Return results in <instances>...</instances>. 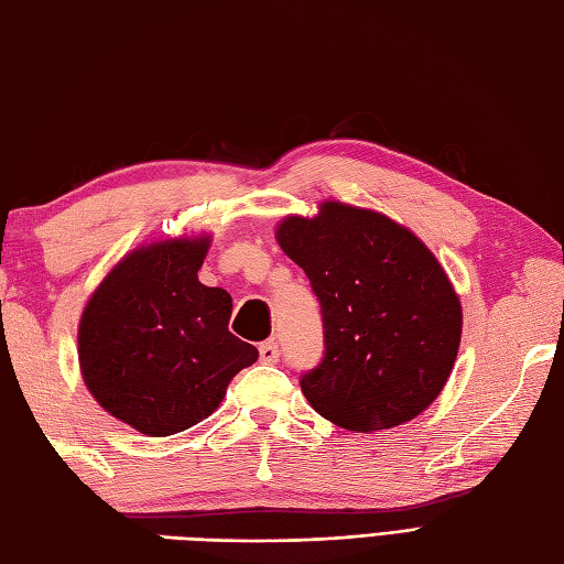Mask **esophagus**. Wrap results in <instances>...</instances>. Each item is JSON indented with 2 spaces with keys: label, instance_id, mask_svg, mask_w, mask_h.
Returning a JSON list of instances; mask_svg holds the SVG:
<instances>
[{
  "label": "esophagus",
  "instance_id": "obj_1",
  "mask_svg": "<svg viewBox=\"0 0 564 564\" xmlns=\"http://www.w3.org/2000/svg\"><path fill=\"white\" fill-rule=\"evenodd\" d=\"M259 361L261 364H275V361H279V346H275V341H263L259 346Z\"/></svg>",
  "mask_w": 564,
  "mask_h": 564
}]
</instances>
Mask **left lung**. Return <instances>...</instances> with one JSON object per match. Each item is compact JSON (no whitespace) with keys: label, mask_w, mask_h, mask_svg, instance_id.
Listing matches in <instances>:
<instances>
[{"label":"left lung","mask_w":564,"mask_h":564,"mask_svg":"<svg viewBox=\"0 0 564 564\" xmlns=\"http://www.w3.org/2000/svg\"><path fill=\"white\" fill-rule=\"evenodd\" d=\"M322 307L325 358L303 376L313 410L354 434L410 422L458 356L463 307L431 249L404 225L339 200L275 227Z\"/></svg>","instance_id":"1"}]
</instances>
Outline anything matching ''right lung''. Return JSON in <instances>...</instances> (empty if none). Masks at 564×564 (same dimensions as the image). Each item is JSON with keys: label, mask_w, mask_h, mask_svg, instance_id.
Segmentation results:
<instances>
[{"label": "right lung", "mask_w": 564, "mask_h": 564, "mask_svg": "<svg viewBox=\"0 0 564 564\" xmlns=\"http://www.w3.org/2000/svg\"><path fill=\"white\" fill-rule=\"evenodd\" d=\"M210 235L140 245L84 305L77 354L84 386L145 436H172L218 410L239 370L259 358L227 329L232 297L198 281Z\"/></svg>", "instance_id": "1"}]
</instances>
